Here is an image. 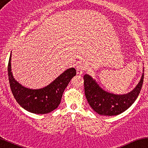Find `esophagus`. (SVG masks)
I'll use <instances>...</instances> for the list:
<instances>
[{
	"mask_svg": "<svg viewBox=\"0 0 148 148\" xmlns=\"http://www.w3.org/2000/svg\"><path fill=\"white\" fill-rule=\"evenodd\" d=\"M77 75H82L83 73H84V71H85L86 69H87V65H86L85 64H84V63H80V64H79L77 66Z\"/></svg>",
	"mask_w": 148,
	"mask_h": 148,
	"instance_id": "esophagus-1",
	"label": "esophagus"
}]
</instances>
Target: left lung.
<instances>
[{
  "instance_id": "1",
  "label": "left lung",
  "mask_w": 148,
  "mask_h": 148,
  "mask_svg": "<svg viewBox=\"0 0 148 148\" xmlns=\"http://www.w3.org/2000/svg\"><path fill=\"white\" fill-rule=\"evenodd\" d=\"M144 71V69H143ZM144 73L134 89L124 94H114L104 90L89 75H84V94L89 106L96 113L103 116L117 115L135 102L143 86Z\"/></svg>"
}]
</instances>
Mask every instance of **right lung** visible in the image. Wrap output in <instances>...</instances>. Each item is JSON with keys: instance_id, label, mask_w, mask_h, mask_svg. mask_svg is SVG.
<instances>
[{"instance_id": "right-lung-1", "label": "right lung", "mask_w": 148, "mask_h": 148, "mask_svg": "<svg viewBox=\"0 0 148 148\" xmlns=\"http://www.w3.org/2000/svg\"><path fill=\"white\" fill-rule=\"evenodd\" d=\"M11 57L12 52L8 62V78L16 102L26 110L35 114H47L57 108L64 90L71 79L75 76L76 70L74 68L66 70L46 87L30 89L21 85L14 78L11 69Z\"/></svg>"}]
</instances>
